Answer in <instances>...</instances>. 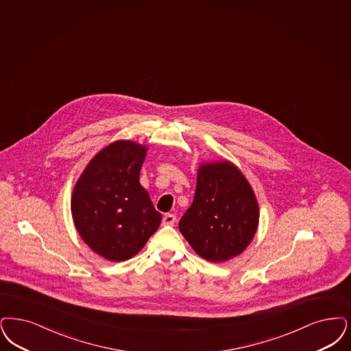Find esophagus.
<instances>
[{
	"mask_svg": "<svg viewBox=\"0 0 351 351\" xmlns=\"http://www.w3.org/2000/svg\"><path fill=\"white\" fill-rule=\"evenodd\" d=\"M175 222H176V217L173 214H166L163 217V225L172 226L175 225Z\"/></svg>",
	"mask_w": 351,
	"mask_h": 351,
	"instance_id": "1",
	"label": "esophagus"
}]
</instances>
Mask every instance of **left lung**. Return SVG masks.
Returning <instances> with one entry per match:
<instances>
[{
	"mask_svg": "<svg viewBox=\"0 0 351 351\" xmlns=\"http://www.w3.org/2000/svg\"><path fill=\"white\" fill-rule=\"evenodd\" d=\"M258 218L257 198L243 172L230 160L206 162L197 171L195 198L179 230L198 256L225 263L251 244Z\"/></svg>",
	"mask_w": 351,
	"mask_h": 351,
	"instance_id": "left-lung-1",
	"label": "left lung"
}]
</instances>
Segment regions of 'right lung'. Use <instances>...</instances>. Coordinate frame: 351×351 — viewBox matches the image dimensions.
I'll list each match as a JSON object with an SVG mask.
<instances>
[{
  "label": "right lung",
  "instance_id": "add662e5",
  "mask_svg": "<svg viewBox=\"0 0 351 351\" xmlns=\"http://www.w3.org/2000/svg\"><path fill=\"white\" fill-rule=\"evenodd\" d=\"M147 146L119 140L86 166L71 195V217L80 237L108 261L136 256L162 222L140 184Z\"/></svg>",
  "mask_w": 351,
  "mask_h": 351
}]
</instances>
